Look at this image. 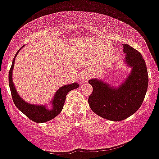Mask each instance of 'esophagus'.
<instances>
[{"label":"esophagus","mask_w":159,"mask_h":159,"mask_svg":"<svg viewBox=\"0 0 159 159\" xmlns=\"http://www.w3.org/2000/svg\"><path fill=\"white\" fill-rule=\"evenodd\" d=\"M90 73L89 72V71H84L82 74L81 75L80 78H81V81H82L83 83H84V82H87V81H88V79L90 78Z\"/></svg>","instance_id":"34e87169"}]
</instances>
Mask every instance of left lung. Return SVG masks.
I'll use <instances>...</instances> for the list:
<instances>
[{
	"label": "left lung",
	"instance_id": "1",
	"mask_svg": "<svg viewBox=\"0 0 159 159\" xmlns=\"http://www.w3.org/2000/svg\"><path fill=\"white\" fill-rule=\"evenodd\" d=\"M125 62L132 71L119 88L115 89L97 79L88 81L93 92L88 98L90 109L106 119L119 121L139 109L147 91L149 76L146 62L142 55L128 44H123Z\"/></svg>",
	"mask_w": 159,
	"mask_h": 159
}]
</instances>
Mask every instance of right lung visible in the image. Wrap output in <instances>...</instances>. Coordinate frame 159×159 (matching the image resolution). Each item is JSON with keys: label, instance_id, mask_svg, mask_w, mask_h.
Wrapping results in <instances>:
<instances>
[{"label": "right lung", "instance_id": "add662e5", "mask_svg": "<svg viewBox=\"0 0 159 159\" xmlns=\"http://www.w3.org/2000/svg\"><path fill=\"white\" fill-rule=\"evenodd\" d=\"M24 47V46H23ZM20 52V50L16 53L14 58L12 62V66L10 67V71H9V85H10V91H11L12 98H13V102L17 109L20 110L25 115L29 118H30L31 121L38 123H43L47 122L50 120L53 119L57 115L60 113L63 108L64 103L66 101V97L67 93L71 90L78 88L79 87L78 83H73L71 84L65 85L57 90L54 96L52 103H53V109H48L44 106H38V105H31L25 101H24L19 96L18 93L15 89V86L13 83L12 75H13V69L14 66L15 57Z\"/></svg>", "mask_w": 159, "mask_h": 159}]
</instances>
